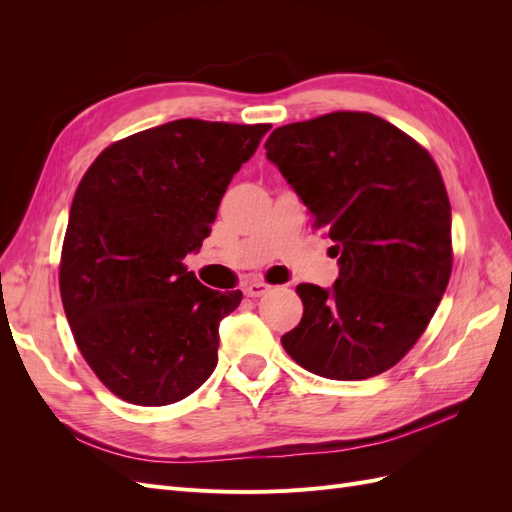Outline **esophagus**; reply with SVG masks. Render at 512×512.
Listing matches in <instances>:
<instances>
[{
    "instance_id": "1",
    "label": "esophagus",
    "mask_w": 512,
    "mask_h": 512,
    "mask_svg": "<svg viewBox=\"0 0 512 512\" xmlns=\"http://www.w3.org/2000/svg\"><path fill=\"white\" fill-rule=\"evenodd\" d=\"M267 290H269V286L265 282H250V284L243 286V292L247 294V297H252V299L262 297V294H265Z\"/></svg>"
}]
</instances>
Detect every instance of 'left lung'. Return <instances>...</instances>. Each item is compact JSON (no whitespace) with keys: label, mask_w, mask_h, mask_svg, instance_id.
I'll return each instance as SVG.
<instances>
[{"label":"left lung","mask_w":512,"mask_h":512,"mask_svg":"<svg viewBox=\"0 0 512 512\" xmlns=\"http://www.w3.org/2000/svg\"><path fill=\"white\" fill-rule=\"evenodd\" d=\"M265 149L339 256L331 288L297 286L303 318L284 350L329 380L382 374L423 335L451 277L436 162L393 123L350 111L288 123Z\"/></svg>","instance_id":"left-lung-1"}]
</instances>
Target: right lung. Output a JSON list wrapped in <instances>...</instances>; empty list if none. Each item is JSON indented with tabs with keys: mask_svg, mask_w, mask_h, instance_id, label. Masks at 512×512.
<instances>
[{
	"mask_svg": "<svg viewBox=\"0 0 512 512\" xmlns=\"http://www.w3.org/2000/svg\"><path fill=\"white\" fill-rule=\"evenodd\" d=\"M269 123L177 119L106 147L76 188L59 290L74 342L136 406L188 397L218 365L241 290H211L183 258L209 237L232 175Z\"/></svg>",
	"mask_w": 512,
	"mask_h": 512,
	"instance_id": "obj_1",
	"label": "right lung"
}]
</instances>
